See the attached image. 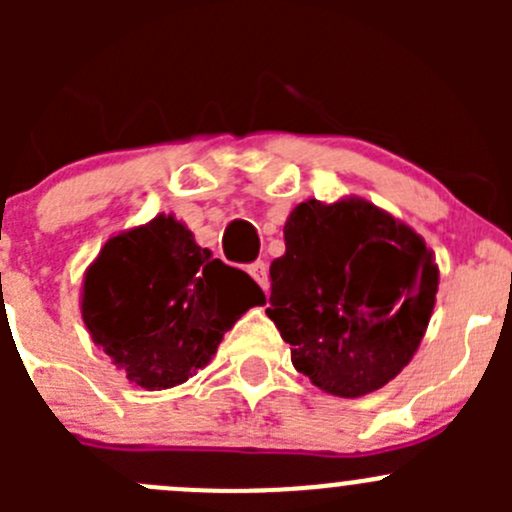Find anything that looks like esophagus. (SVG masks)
Returning a JSON list of instances; mask_svg holds the SVG:
<instances>
[{
	"instance_id": "1",
	"label": "esophagus",
	"mask_w": 512,
	"mask_h": 512,
	"mask_svg": "<svg viewBox=\"0 0 512 512\" xmlns=\"http://www.w3.org/2000/svg\"><path fill=\"white\" fill-rule=\"evenodd\" d=\"M247 272H250L252 280H255L257 285H260V287L265 289V292H267V287H270V272H267V265H265V262H262V260L252 262V265L247 267Z\"/></svg>"
}]
</instances>
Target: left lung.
<instances>
[{"mask_svg":"<svg viewBox=\"0 0 512 512\" xmlns=\"http://www.w3.org/2000/svg\"><path fill=\"white\" fill-rule=\"evenodd\" d=\"M270 267L267 317L292 364L342 399L381 389L414 359L436 307L438 265L414 227L364 198L304 200Z\"/></svg>","mask_w":512,"mask_h":512,"instance_id":"obj_1","label":"left lung"}]
</instances>
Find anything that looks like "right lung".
I'll return each instance as SVG.
<instances>
[{
	"label": "right lung",
	"mask_w": 512,
	"mask_h": 512,
	"mask_svg": "<svg viewBox=\"0 0 512 512\" xmlns=\"http://www.w3.org/2000/svg\"><path fill=\"white\" fill-rule=\"evenodd\" d=\"M262 302L257 282L213 260L175 215L108 237L81 287L94 344L148 391L173 389L208 366L227 329Z\"/></svg>",
	"instance_id": "right-lung-1"
}]
</instances>
